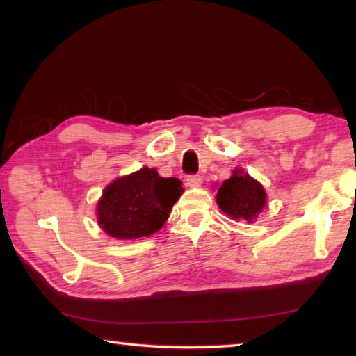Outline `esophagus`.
Instances as JSON below:
<instances>
[{
  "label": "esophagus",
  "instance_id": "obj_1",
  "mask_svg": "<svg viewBox=\"0 0 356 356\" xmlns=\"http://www.w3.org/2000/svg\"><path fill=\"white\" fill-rule=\"evenodd\" d=\"M186 185L190 188H197L202 185V177L200 176H188Z\"/></svg>",
  "mask_w": 356,
  "mask_h": 356
}]
</instances>
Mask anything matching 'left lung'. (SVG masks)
<instances>
[{
  "label": "left lung",
  "instance_id": "left-lung-1",
  "mask_svg": "<svg viewBox=\"0 0 356 356\" xmlns=\"http://www.w3.org/2000/svg\"><path fill=\"white\" fill-rule=\"evenodd\" d=\"M216 202L228 218L252 224L267 205V193L261 182L243 170L236 168L232 177L218 188Z\"/></svg>",
  "mask_w": 356,
  "mask_h": 356
}]
</instances>
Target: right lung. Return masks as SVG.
<instances>
[{
    "label": "right lung",
    "mask_w": 356,
    "mask_h": 356,
    "mask_svg": "<svg viewBox=\"0 0 356 356\" xmlns=\"http://www.w3.org/2000/svg\"><path fill=\"white\" fill-rule=\"evenodd\" d=\"M182 193L179 179L160 177L154 168L143 166L104 188L97 202V224L118 241L148 238L163 227Z\"/></svg>",
    "instance_id": "right-lung-1"
}]
</instances>
